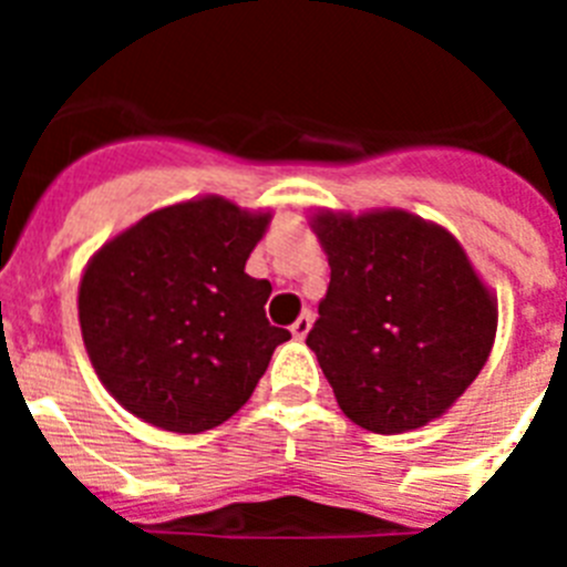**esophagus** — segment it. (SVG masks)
<instances>
[{
	"label": "esophagus",
	"instance_id": "1",
	"mask_svg": "<svg viewBox=\"0 0 567 567\" xmlns=\"http://www.w3.org/2000/svg\"><path fill=\"white\" fill-rule=\"evenodd\" d=\"M312 320H315L312 312H303V315H300V318L292 323V334H295V338H298V340L307 338L309 329H312Z\"/></svg>",
	"mask_w": 567,
	"mask_h": 567
}]
</instances>
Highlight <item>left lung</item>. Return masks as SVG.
<instances>
[{
  "instance_id": "8db88e82",
  "label": "left lung",
  "mask_w": 567,
  "mask_h": 567,
  "mask_svg": "<svg viewBox=\"0 0 567 567\" xmlns=\"http://www.w3.org/2000/svg\"><path fill=\"white\" fill-rule=\"evenodd\" d=\"M327 298L307 346L352 423L378 434L425 425L474 383L497 307L454 235L389 209L315 218Z\"/></svg>"
}]
</instances>
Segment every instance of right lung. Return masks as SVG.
Listing matches in <instances>:
<instances>
[{"label":"right lung","mask_w":567,"mask_h":567,"mask_svg":"<svg viewBox=\"0 0 567 567\" xmlns=\"http://www.w3.org/2000/svg\"><path fill=\"white\" fill-rule=\"evenodd\" d=\"M269 215L224 198L175 204L113 238L87 264L79 323L99 378L158 429L198 434L252 398L275 346L269 280L244 272Z\"/></svg>","instance_id":"right-lung-1"}]
</instances>
